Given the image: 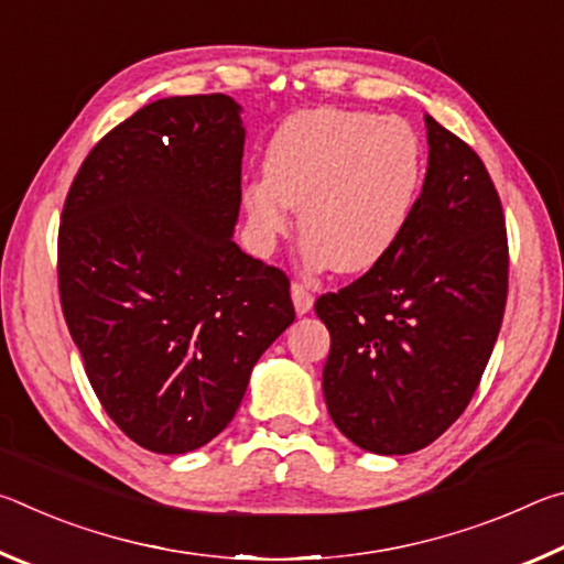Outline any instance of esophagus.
Returning a JSON list of instances; mask_svg holds the SVG:
<instances>
[{
  "label": "esophagus",
  "mask_w": 564,
  "mask_h": 564,
  "mask_svg": "<svg viewBox=\"0 0 564 564\" xmlns=\"http://www.w3.org/2000/svg\"><path fill=\"white\" fill-rule=\"evenodd\" d=\"M291 295H293L295 311H299L301 316H303V313H308V311L313 308V293H311L308 289H305L303 283L295 281V283L291 285Z\"/></svg>",
  "instance_id": "obj_1"
}]
</instances>
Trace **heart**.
Returning <instances> with one entry per match:
<instances>
[{
  "mask_svg": "<svg viewBox=\"0 0 564 564\" xmlns=\"http://www.w3.org/2000/svg\"><path fill=\"white\" fill-rule=\"evenodd\" d=\"M423 181L425 149L405 119L305 109L271 133L263 178L243 186V208L263 251L291 231L299 208L308 261L360 273L405 236Z\"/></svg>",
  "mask_w": 564,
  "mask_h": 564,
  "instance_id": "obj_1",
  "label": "heart"
}]
</instances>
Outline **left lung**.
I'll use <instances>...</instances> for the list:
<instances>
[{
    "instance_id": "8db88e82",
    "label": "left lung",
    "mask_w": 564,
    "mask_h": 564,
    "mask_svg": "<svg viewBox=\"0 0 564 564\" xmlns=\"http://www.w3.org/2000/svg\"><path fill=\"white\" fill-rule=\"evenodd\" d=\"M427 123V174L413 221L383 261L316 301L330 330L323 395L362 451L408 455L470 403L508 303V228L482 159Z\"/></svg>"
}]
</instances>
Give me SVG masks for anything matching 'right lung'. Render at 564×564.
Instances as JSON below:
<instances>
[{"label":"right lung","instance_id":"1","mask_svg":"<svg viewBox=\"0 0 564 564\" xmlns=\"http://www.w3.org/2000/svg\"><path fill=\"white\" fill-rule=\"evenodd\" d=\"M238 109L226 94L147 104L97 141L62 208L66 328L101 408L151 453L214 441L295 318L289 275L231 238Z\"/></svg>","mask_w":564,"mask_h":564}]
</instances>
